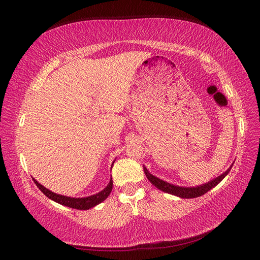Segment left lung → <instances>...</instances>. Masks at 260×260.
<instances>
[{"instance_id": "8db88e82", "label": "left lung", "mask_w": 260, "mask_h": 260, "mask_svg": "<svg viewBox=\"0 0 260 260\" xmlns=\"http://www.w3.org/2000/svg\"><path fill=\"white\" fill-rule=\"evenodd\" d=\"M232 166H233V165H232ZM232 166H230V168L228 169L225 172H223L222 175H220L216 179L209 181L208 183L202 184L200 186H195V187H184V186L174 185V184L166 182V181L158 179L157 177L153 176L152 174H149L148 170L145 167H143V169H144V174H145L146 178L149 180V182H151L153 185H155L157 188H159L160 191L179 196V198H182V199H193V198H199V196L204 195L205 193H207L209 190H211L212 187H215L219 182H221L222 179L228 174H229V171L231 170Z\"/></svg>"}]
</instances>
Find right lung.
Instances as JSON below:
<instances>
[{"label":"right lung","mask_w":260,"mask_h":260,"mask_svg":"<svg viewBox=\"0 0 260 260\" xmlns=\"http://www.w3.org/2000/svg\"><path fill=\"white\" fill-rule=\"evenodd\" d=\"M32 180L35 181L36 185L40 188L41 192L46 196V198H49L52 201L60 204V205L72 207L75 209H80V210H86V209H90L94 206L99 205L100 203L105 201L108 198V195L111 194L112 188H113V180L111 179L107 186L104 188V190H102L101 192L94 194V195H91V196H88V198L76 199V198H69V196H64V195L54 193V192L48 190V188L44 187L43 185H41L37 180H35V179H32Z\"/></svg>","instance_id":"right-lung-1"}]
</instances>
